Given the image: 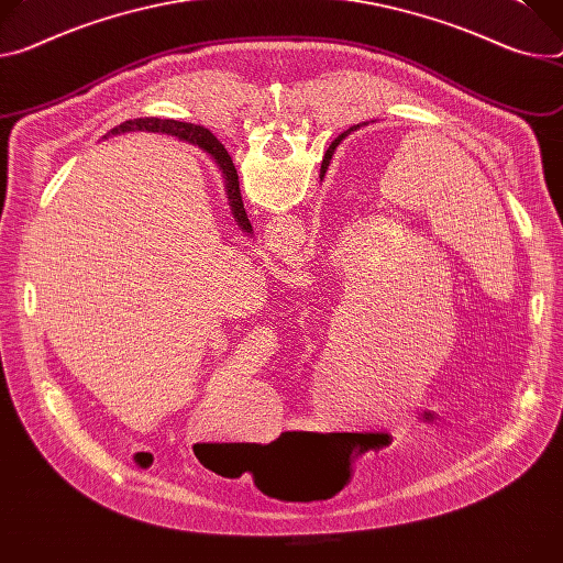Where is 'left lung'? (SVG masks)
<instances>
[{
    "instance_id": "1",
    "label": "left lung",
    "mask_w": 563,
    "mask_h": 563,
    "mask_svg": "<svg viewBox=\"0 0 563 563\" xmlns=\"http://www.w3.org/2000/svg\"><path fill=\"white\" fill-rule=\"evenodd\" d=\"M211 155H213V157H220V145H218V141L213 139V134H211Z\"/></svg>"
}]
</instances>
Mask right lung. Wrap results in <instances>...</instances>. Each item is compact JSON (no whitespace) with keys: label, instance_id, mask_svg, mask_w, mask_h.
I'll list each match as a JSON object with an SVG mask.
<instances>
[{"label":"right lung","instance_id":"1","mask_svg":"<svg viewBox=\"0 0 563 563\" xmlns=\"http://www.w3.org/2000/svg\"><path fill=\"white\" fill-rule=\"evenodd\" d=\"M132 130H145V132H166V134H175L179 139H186L195 145H199L201 150H207L211 155V132L207 128H199V125H192V123H179V121H173V119H132V121H125L121 125H117L112 130V134H121V132H132ZM216 139V136H213ZM218 141V139H216ZM220 145V157H213L218 162V166L222 168L224 173V179H227V192H229V201H231V209H233V216L238 220V224L251 233V222L244 213V203H242V195H240V181H238V170L229 157L227 147L218 141Z\"/></svg>","mask_w":563,"mask_h":563}]
</instances>
